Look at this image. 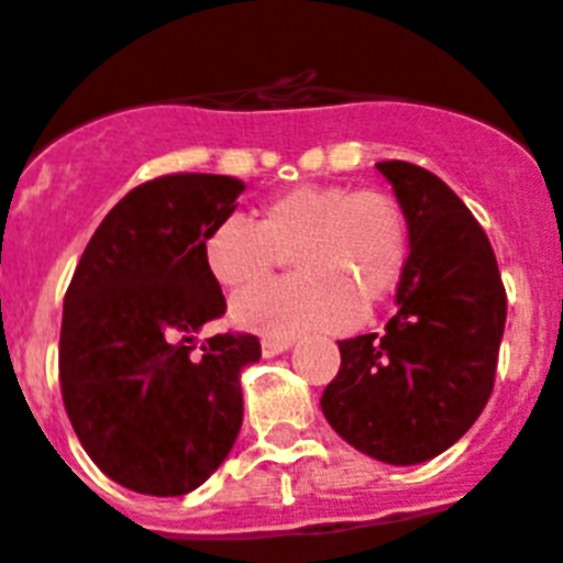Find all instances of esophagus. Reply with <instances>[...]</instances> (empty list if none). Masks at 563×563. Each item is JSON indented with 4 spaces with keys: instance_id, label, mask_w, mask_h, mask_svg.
<instances>
[{
    "instance_id": "obj_1",
    "label": "esophagus",
    "mask_w": 563,
    "mask_h": 563,
    "mask_svg": "<svg viewBox=\"0 0 563 563\" xmlns=\"http://www.w3.org/2000/svg\"><path fill=\"white\" fill-rule=\"evenodd\" d=\"M292 343L290 341H278V338H265L262 341V355L265 357H273V355H282V352L290 350Z\"/></svg>"
}]
</instances>
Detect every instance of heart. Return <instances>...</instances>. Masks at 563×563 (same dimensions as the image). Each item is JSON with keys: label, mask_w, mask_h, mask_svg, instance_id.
I'll list each match as a JSON object with an SVG mask.
<instances>
[{"label": "heart", "mask_w": 563, "mask_h": 563, "mask_svg": "<svg viewBox=\"0 0 563 563\" xmlns=\"http://www.w3.org/2000/svg\"><path fill=\"white\" fill-rule=\"evenodd\" d=\"M411 253L406 211L386 191L296 186L267 200L256 222L225 217L202 242L213 282L228 290L265 282L290 256L296 276L239 292L231 316L267 338L343 330L397 290Z\"/></svg>", "instance_id": "heart-1"}]
</instances>
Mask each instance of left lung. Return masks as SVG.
I'll use <instances>...</instances> for the list:
<instances>
[{
  "label": "left lung",
  "mask_w": 563,
  "mask_h": 563,
  "mask_svg": "<svg viewBox=\"0 0 563 563\" xmlns=\"http://www.w3.org/2000/svg\"><path fill=\"white\" fill-rule=\"evenodd\" d=\"M411 233L386 332L338 341L341 369L321 411L352 449L417 465L451 449L494 391L507 296L494 247L437 174L383 161Z\"/></svg>",
  "instance_id": "8db88e82"
}]
</instances>
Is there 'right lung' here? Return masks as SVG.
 <instances>
[{"mask_svg":"<svg viewBox=\"0 0 563 563\" xmlns=\"http://www.w3.org/2000/svg\"><path fill=\"white\" fill-rule=\"evenodd\" d=\"M245 183L166 174L103 217L64 296L58 377L89 460L118 485L183 496L225 462L242 429V383L256 335H194L225 312L202 258L206 233Z\"/></svg>","mask_w":563,"mask_h":563,"instance_id":"1","label":"right lung"}]
</instances>
